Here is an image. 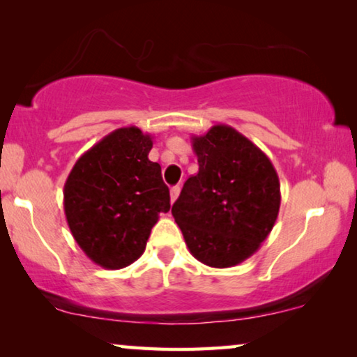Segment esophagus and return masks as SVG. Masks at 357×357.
<instances>
[{"mask_svg": "<svg viewBox=\"0 0 357 357\" xmlns=\"http://www.w3.org/2000/svg\"><path fill=\"white\" fill-rule=\"evenodd\" d=\"M179 190H181L179 185H173V188L169 189V197H172V204H174V200L178 199V195H179Z\"/></svg>", "mask_w": 357, "mask_h": 357, "instance_id": "34e87169", "label": "esophagus"}]
</instances>
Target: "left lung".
<instances>
[{
	"label": "left lung",
	"mask_w": 357,
	"mask_h": 357,
	"mask_svg": "<svg viewBox=\"0 0 357 357\" xmlns=\"http://www.w3.org/2000/svg\"><path fill=\"white\" fill-rule=\"evenodd\" d=\"M199 173L184 183L172 213L192 257L231 268L261 247L280 206V183L268 155L227 125L192 136Z\"/></svg>",
	"instance_id": "8db88e82"
}]
</instances>
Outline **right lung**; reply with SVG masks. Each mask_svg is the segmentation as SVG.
Masks as SVG:
<instances>
[{
    "mask_svg": "<svg viewBox=\"0 0 357 357\" xmlns=\"http://www.w3.org/2000/svg\"><path fill=\"white\" fill-rule=\"evenodd\" d=\"M152 144L139 128H119L78 158L63 185L72 236L105 269L135 263L172 206L160 165L147 157Z\"/></svg>",
    "mask_w": 357,
    "mask_h": 357,
    "instance_id": "obj_1",
    "label": "right lung"
}]
</instances>
